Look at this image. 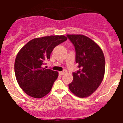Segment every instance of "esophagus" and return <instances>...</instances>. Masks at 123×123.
I'll return each mask as SVG.
<instances>
[{"label": "esophagus", "instance_id": "obj_1", "mask_svg": "<svg viewBox=\"0 0 123 123\" xmlns=\"http://www.w3.org/2000/svg\"><path fill=\"white\" fill-rule=\"evenodd\" d=\"M67 70H66V69H64L63 71H60V72H59V74H60V75H63V74H65L66 73H67Z\"/></svg>", "mask_w": 123, "mask_h": 123}]
</instances>
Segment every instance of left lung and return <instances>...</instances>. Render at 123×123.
Wrapping results in <instances>:
<instances>
[{"instance_id": "left-lung-1", "label": "left lung", "mask_w": 123, "mask_h": 123, "mask_svg": "<svg viewBox=\"0 0 123 123\" xmlns=\"http://www.w3.org/2000/svg\"><path fill=\"white\" fill-rule=\"evenodd\" d=\"M76 51V62L79 70L73 73V80L69 89L75 95L84 98L94 93L104 79L105 61L99 46L88 37L68 34Z\"/></svg>"}]
</instances>
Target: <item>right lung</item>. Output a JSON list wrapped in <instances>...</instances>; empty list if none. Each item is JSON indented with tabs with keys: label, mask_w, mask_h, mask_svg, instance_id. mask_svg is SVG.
I'll return each instance as SVG.
<instances>
[{
	"label": "right lung",
	"mask_w": 123,
	"mask_h": 123,
	"mask_svg": "<svg viewBox=\"0 0 123 123\" xmlns=\"http://www.w3.org/2000/svg\"><path fill=\"white\" fill-rule=\"evenodd\" d=\"M67 40L65 36H50L29 41L17 55L15 62L16 79L24 92L34 98L49 94L58 76L57 71L42 67L50 59L55 47Z\"/></svg>",
	"instance_id": "add662e5"
}]
</instances>
